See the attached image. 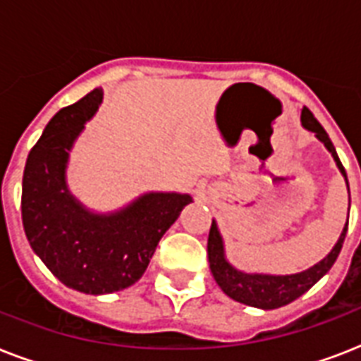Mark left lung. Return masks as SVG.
I'll return each mask as SVG.
<instances>
[{
  "label": "left lung",
  "mask_w": 361,
  "mask_h": 361,
  "mask_svg": "<svg viewBox=\"0 0 361 361\" xmlns=\"http://www.w3.org/2000/svg\"><path fill=\"white\" fill-rule=\"evenodd\" d=\"M302 123L305 129L313 130L319 140L324 142V146L328 147L336 159L337 166L341 170V174L345 176L347 180V172L343 169L341 161L337 157L336 147L331 144L330 136L324 130V127L317 121V118L313 116V112L303 106L302 110ZM348 185V180H347ZM347 228H348V221L345 228L341 232V238L337 240L336 247L331 249V252L324 260H320L319 264H314L313 268L305 269L302 274H294V275H249V274H241L238 269H234L231 264L225 260V255H223V240L219 236V231H217V225L215 221L212 223V228H209V236H208V258H209V269L214 274L217 285L223 288L226 296H231L232 300H236L240 303H245V305H251V307L258 309H277L283 307L286 303L294 302L298 298L305 294V292L311 288V286L320 279L324 277L330 268L334 266V262L339 257L341 252L343 241H345V236H347Z\"/></svg>",
  "instance_id": "8db88e82"
}]
</instances>
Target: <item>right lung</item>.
I'll return each instance as SVG.
<instances>
[{
    "label": "right lung",
    "mask_w": 361,
    "mask_h": 361,
    "mask_svg": "<svg viewBox=\"0 0 361 361\" xmlns=\"http://www.w3.org/2000/svg\"><path fill=\"white\" fill-rule=\"evenodd\" d=\"M103 99L93 90L48 121L22 180V223L31 249L65 286L109 294L135 285L189 195L149 192L114 215H93L65 187L73 142Z\"/></svg>",
    "instance_id": "add662e5"
}]
</instances>
